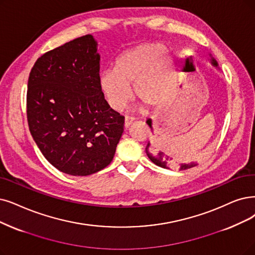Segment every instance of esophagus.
Wrapping results in <instances>:
<instances>
[{"instance_id":"esophagus-1","label":"esophagus","mask_w":255,"mask_h":255,"mask_svg":"<svg viewBox=\"0 0 255 255\" xmlns=\"http://www.w3.org/2000/svg\"><path fill=\"white\" fill-rule=\"evenodd\" d=\"M134 121V118H129V117H126V119H125V128H128L130 125H131V122Z\"/></svg>"}]
</instances>
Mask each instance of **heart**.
Segmentation results:
<instances>
[{
  "label": "heart",
  "instance_id": "b5f03b06",
  "mask_svg": "<svg viewBox=\"0 0 255 255\" xmlns=\"http://www.w3.org/2000/svg\"><path fill=\"white\" fill-rule=\"evenodd\" d=\"M166 49L160 43H145L125 51L116 60L114 69L104 70L98 86L110 108H124L134 94L148 106H158L169 97L175 70L164 56Z\"/></svg>",
  "mask_w": 255,
  "mask_h": 255
}]
</instances>
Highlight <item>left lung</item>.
I'll use <instances>...</instances> for the list:
<instances>
[{
	"label": "left lung",
	"instance_id": "obj_1",
	"mask_svg": "<svg viewBox=\"0 0 255 255\" xmlns=\"http://www.w3.org/2000/svg\"><path fill=\"white\" fill-rule=\"evenodd\" d=\"M210 57H211V58H210V64H211L213 67H216L217 69H219V65H218V63H217V60H216L215 58H213L211 55H210ZM146 124L149 126V128H150L151 130H152V121H151L150 118H148V119L146 120ZM145 150H146V154H147L148 158L150 159V161L154 162L156 165H158V166H160V167L169 168L170 166H174L175 164H177L176 159H172L171 157H169L170 155H168L167 152H166V155H165V152L160 150V149H156V148H155V149H151L149 141H148V143H147V145H146ZM197 165H198V162L180 163V164H178L180 170L188 169V168H191V167L197 166Z\"/></svg>",
	"mask_w": 255,
	"mask_h": 255
}]
</instances>
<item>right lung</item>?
Masks as SVG:
<instances>
[{"label":"right lung","mask_w":255,"mask_h":255,"mask_svg":"<svg viewBox=\"0 0 255 255\" xmlns=\"http://www.w3.org/2000/svg\"><path fill=\"white\" fill-rule=\"evenodd\" d=\"M97 42L85 35L40 56L28 79L30 133L44 157L71 176H89L112 162L125 117L98 86Z\"/></svg>","instance_id":"obj_1"}]
</instances>
